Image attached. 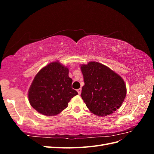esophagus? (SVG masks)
Listing matches in <instances>:
<instances>
[{"instance_id": "obj_1", "label": "esophagus", "mask_w": 154, "mask_h": 154, "mask_svg": "<svg viewBox=\"0 0 154 154\" xmlns=\"http://www.w3.org/2000/svg\"><path fill=\"white\" fill-rule=\"evenodd\" d=\"M77 92L78 93V94L80 95L81 94V92H82V88H78V89L77 90Z\"/></svg>"}]
</instances>
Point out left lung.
Listing matches in <instances>:
<instances>
[{
	"mask_svg": "<svg viewBox=\"0 0 154 154\" xmlns=\"http://www.w3.org/2000/svg\"><path fill=\"white\" fill-rule=\"evenodd\" d=\"M80 66L85 83L81 96L91 112L103 117L119 109L127 94L123 78L99 62Z\"/></svg>",
	"mask_w": 154,
	"mask_h": 154,
	"instance_id": "8db88e82",
	"label": "left lung"
}]
</instances>
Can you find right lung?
Instances as JSON below:
<instances>
[{
	"instance_id": "obj_1",
	"label": "right lung",
	"mask_w": 154,
	"mask_h": 154,
	"mask_svg": "<svg viewBox=\"0 0 154 154\" xmlns=\"http://www.w3.org/2000/svg\"><path fill=\"white\" fill-rule=\"evenodd\" d=\"M72 82L67 67L58 61L49 63L36 74L29 87L30 105L45 116L60 114L68 106L71 99L78 94L72 88Z\"/></svg>"
}]
</instances>
